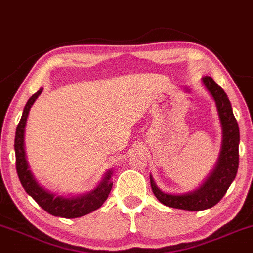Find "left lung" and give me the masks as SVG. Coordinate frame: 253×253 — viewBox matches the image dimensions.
Segmentation results:
<instances>
[{
	"instance_id": "left-lung-1",
	"label": "left lung",
	"mask_w": 253,
	"mask_h": 253,
	"mask_svg": "<svg viewBox=\"0 0 253 253\" xmlns=\"http://www.w3.org/2000/svg\"><path fill=\"white\" fill-rule=\"evenodd\" d=\"M203 84L211 94L217 106L219 120L223 129L220 156L218 163L209 178L196 191L184 194L165 193L158 188L151 179V186L154 196L161 204L173 209L187 211H202L214 206L220 202L236 178L239 165V127L234 118L231 102L223 88L215 84L211 77H204Z\"/></svg>"
}]
</instances>
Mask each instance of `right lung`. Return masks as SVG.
I'll use <instances>...</instances> for the list:
<instances>
[{
    "instance_id": "add662e5",
    "label": "right lung",
    "mask_w": 253,
    "mask_h": 253,
    "mask_svg": "<svg viewBox=\"0 0 253 253\" xmlns=\"http://www.w3.org/2000/svg\"><path fill=\"white\" fill-rule=\"evenodd\" d=\"M42 88L33 94L30 99L24 106L22 117L16 127L15 133V156H16V171L19 179L26 192L29 194L36 203L51 215L61 218H79L86 215L90 212L95 211L106 202L108 194L111 192L113 182L111 181L112 171H108L103 176L102 181L99 186L90 192L77 197H63L59 194L51 193L44 187L40 186L39 182L35 180L34 175L30 172L28 163L26 159V151H24V127H26L27 118L33 103L42 93Z\"/></svg>"
}]
</instances>
